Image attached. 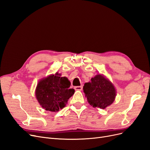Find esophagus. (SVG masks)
<instances>
[{
    "label": "esophagus",
    "instance_id": "34e87169",
    "mask_svg": "<svg viewBox=\"0 0 150 150\" xmlns=\"http://www.w3.org/2000/svg\"><path fill=\"white\" fill-rule=\"evenodd\" d=\"M83 89V86H77L75 87V90L77 91H81Z\"/></svg>",
    "mask_w": 150,
    "mask_h": 150
}]
</instances>
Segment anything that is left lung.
<instances>
[{"label": "left lung", "mask_w": 150, "mask_h": 150, "mask_svg": "<svg viewBox=\"0 0 150 150\" xmlns=\"http://www.w3.org/2000/svg\"><path fill=\"white\" fill-rule=\"evenodd\" d=\"M83 91L87 101L94 108L105 109L115 100L116 90L110 81L102 74H98L85 83Z\"/></svg>", "instance_id": "obj_1"}]
</instances>
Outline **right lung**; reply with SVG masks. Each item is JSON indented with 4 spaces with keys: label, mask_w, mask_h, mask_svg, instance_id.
I'll use <instances>...</instances> for the list:
<instances>
[{
    "label": "right lung",
    "mask_w": 150,
    "mask_h": 150,
    "mask_svg": "<svg viewBox=\"0 0 150 150\" xmlns=\"http://www.w3.org/2000/svg\"><path fill=\"white\" fill-rule=\"evenodd\" d=\"M70 81L65 76L56 72L45 77L38 83L35 96L41 106L48 111L58 112L63 109L69 99L75 93L69 88Z\"/></svg>",
    "instance_id": "1"
}]
</instances>
